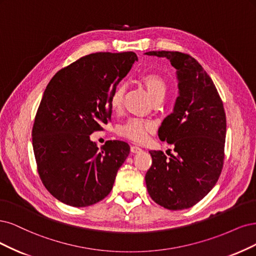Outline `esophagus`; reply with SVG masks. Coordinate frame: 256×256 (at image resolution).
<instances>
[{
	"instance_id": "esophagus-1",
	"label": "esophagus",
	"mask_w": 256,
	"mask_h": 256,
	"mask_svg": "<svg viewBox=\"0 0 256 256\" xmlns=\"http://www.w3.org/2000/svg\"><path fill=\"white\" fill-rule=\"evenodd\" d=\"M142 151V148H139L137 146H130V152L132 153H140Z\"/></svg>"
}]
</instances>
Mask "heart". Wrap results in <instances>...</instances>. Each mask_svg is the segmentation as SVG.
I'll return each mask as SVG.
<instances>
[{"label": "heart", "mask_w": 256, "mask_h": 256, "mask_svg": "<svg viewBox=\"0 0 256 256\" xmlns=\"http://www.w3.org/2000/svg\"><path fill=\"white\" fill-rule=\"evenodd\" d=\"M140 80L146 86L148 92L151 96L152 100L164 96L166 92V83L160 76L158 74L155 73H146L140 76ZM126 92V85L119 84L114 89L110 96V107L112 110H118L123 101V96ZM153 128V123L149 120L132 118L128 120L126 123L118 128V134L128 138L136 142H142L148 138V134Z\"/></svg>", "instance_id": "obj_1"}]
</instances>
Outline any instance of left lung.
Wrapping results in <instances>:
<instances>
[{"instance_id":"1","label":"left lung","mask_w":256,"mask_h":256,"mask_svg":"<svg viewBox=\"0 0 256 256\" xmlns=\"http://www.w3.org/2000/svg\"><path fill=\"white\" fill-rule=\"evenodd\" d=\"M176 69L178 96L158 128L162 142L174 146L170 158L150 151L146 174L152 200L170 210L189 208L216 185L224 167L226 118L212 78L194 57L180 52L151 51Z\"/></svg>"}]
</instances>
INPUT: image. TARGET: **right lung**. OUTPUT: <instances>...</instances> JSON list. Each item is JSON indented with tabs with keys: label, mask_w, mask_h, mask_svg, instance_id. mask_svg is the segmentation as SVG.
<instances>
[{
	"label": "right lung",
	"mask_w": 256,
	"mask_h": 256,
	"mask_svg": "<svg viewBox=\"0 0 256 256\" xmlns=\"http://www.w3.org/2000/svg\"><path fill=\"white\" fill-rule=\"evenodd\" d=\"M138 60L134 52L86 55L48 84L32 126L38 173L60 202L85 208L103 200L130 154L120 140L98 149L89 135L110 120V96Z\"/></svg>",
	"instance_id": "add662e5"
}]
</instances>
